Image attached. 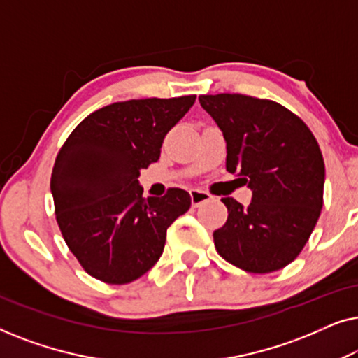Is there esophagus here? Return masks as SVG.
Segmentation results:
<instances>
[{"label": "esophagus", "instance_id": "34e87169", "mask_svg": "<svg viewBox=\"0 0 358 358\" xmlns=\"http://www.w3.org/2000/svg\"><path fill=\"white\" fill-rule=\"evenodd\" d=\"M210 199H213V197H212V194L207 192V190L190 189V202H192L194 207H199V205L208 202Z\"/></svg>", "mask_w": 358, "mask_h": 358}]
</instances>
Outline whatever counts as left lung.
<instances>
[{
	"label": "left lung",
	"instance_id": "1",
	"mask_svg": "<svg viewBox=\"0 0 358 358\" xmlns=\"http://www.w3.org/2000/svg\"><path fill=\"white\" fill-rule=\"evenodd\" d=\"M199 101L227 140V171L252 190L248 207L222 199L228 220L213 231L215 248L246 272L280 271L298 257L321 215L320 145L305 122L275 101L236 92Z\"/></svg>",
	"mask_w": 358,
	"mask_h": 358
}]
</instances>
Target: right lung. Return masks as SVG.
<instances>
[{
  "label": "right lung",
  "mask_w": 358,
  "mask_h": 358,
  "mask_svg": "<svg viewBox=\"0 0 358 358\" xmlns=\"http://www.w3.org/2000/svg\"><path fill=\"white\" fill-rule=\"evenodd\" d=\"M194 102V94L114 102L78 124L58 151L50 180L57 223L91 277L110 285L140 278L190 208L179 187L145 199L138 176L159 159L166 134Z\"/></svg>",
  "instance_id": "add662e5"
}]
</instances>
